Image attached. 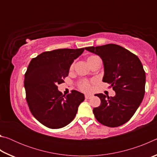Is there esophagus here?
Returning a JSON list of instances; mask_svg holds the SVG:
<instances>
[{
  "label": "esophagus",
  "instance_id": "34e87169",
  "mask_svg": "<svg viewBox=\"0 0 157 157\" xmlns=\"http://www.w3.org/2000/svg\"><path fill=\"white\" fill-rule=\"evenodd\" d=\"M94 95L92 94H85V98L86 99H90V98H91Z\"/></svg>",
  "mask_w": 157,
  "mask_h": 157
}]
</instances>
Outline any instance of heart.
I'll return each instance as SVG.
<instances>
[{
    "instance_id": "obj_1",
    "label": "heart",
    "mask_w": 157,
    "mask_h": 157,
    "mask_svg": "<svg viewBox=\"0 0 157 157\" xmlns=\"http://www.w3.org/2000/svg\"><path fill=\"white\" fill-rule=\"evenodd\" d=\"M99 59H100V58L98 56H96V55H91V56H89L88 58H87L86 61H87V63H88V64L90 65V63L94 62V61L99 60ZM69 70H70V71H72L73 70V64L71 65ZM79 89L82 90V91H85V92L89 91L91 89V84H90L88 81L83 80V81L79 82Z\"/></svg>"
}]
</instances>
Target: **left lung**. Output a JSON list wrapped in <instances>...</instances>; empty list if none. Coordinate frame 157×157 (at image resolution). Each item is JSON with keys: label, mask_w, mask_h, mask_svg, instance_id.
<instances>
[{"label": "left lung", "mask_w": 157, "mask_h": 157, "mask_svg": "<svg viewBox=\"0 0 157 157\" xmlns=\"http://www.w3.org/2000/svg\"><path fill=\"white\" fill-rule=\"evenodd\" d=\"M85 49L100 57L105 71L102 81L116 92L113 97L95 95L101 100L93 110L95 118L105 126H121L130 120L144 97L145 72L142 63L136 55L116 44Z\"/></svg>", "instance_id": "left-lung-1"}]
</instances>
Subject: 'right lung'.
Segmentation results:
<instances>
[{
    "mask_svg": "<svg viewBox=\"0 0 157 157\" xmlns=\"http://www.w3.org/2000/svg\"><path fill=\"white\" fill-rule=\"evenodd\" d=\"M84 48L57 49L44 52L31 60L25 74L24 86L29 109L37 121L48 128L59 129L72 121L83 94L75 90L63 95L57 89L69 68Z\"/></svg>",
    "mask_w": 157,
    "mask_h": 157,
    "instance_id": "obj_1",
    "label": "right lung"
}]
</instances>
